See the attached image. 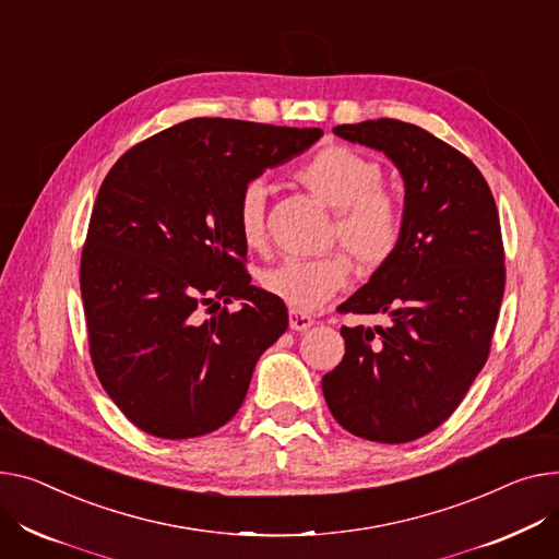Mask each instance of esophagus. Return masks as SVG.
<instances>
[{
  "mask_svg": "<svg viewBox=\"0 0 559 559\" xmlns=\"http://www.w3.org/2000/svg\"><path fill=\"white\" fill-rule=\"evenodd\" d=\"M312 323H314V319H312L310 314L289 310V328H292V330H296V332H304V330H308Z\"/></svg>",
  "mask_w": 559,
  "mask_h": 559,
  "instance_id": "obj_1",
  "label": "esophagus"
}]
</instances>
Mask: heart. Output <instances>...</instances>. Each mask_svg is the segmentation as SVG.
<instances>
[{
    "label": "heart",
    "instance_id": "obj_1",
    "mask_svg": "<svg viewBox=\"0 0 559 559\" xmlns=\"http://www.w3.org/2000/svg\"><path fill=\"white\" fill-rule=\"evenodd\" d=\"M294 177L337 211V238L364 267H380L395 253L404 231V209L382 186L378 162L346 145H325L308 157ZM267 186L249 181L236 206V225L249 249L265 245ZM350 260L342 251L319 258H287L260 276V285L294 312H314L350 283Z\"/></svg>",
    "mask_w": 559,
    "mask_h": 559
}]
</instances>
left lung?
Returning a JSON list of instances; mask_svg holds the SVG:
<instances>
[{
	"instance_id": "obj_1",
	"label": "left lung",
	"mask_w": 559,
	"mask_h": 559,
	"mask_svg": "<svg viewBox=\"0 0 559 559\" xmlns=\"http://www.w3.org/2000/svg\"><path fill=\"white\" fill-rule=\"evenodd\" d=\"M332 132L395 164L404 231L395 253L340 306L391 323L344 325L346 355L321 389L346 431L400 444L448 420L488 359L506 287L499 213L480 170L418 126L378 119Z\"/></svg>"
}]
</instances>
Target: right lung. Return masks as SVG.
<instances>
[{
  "label": "right lung",
  "mask_w": 559,
  "mask_h": 559,
  "mask_svg": "<svg viewBox=\"0 0 559 559\" xmlns=\"http://www.w3.org/2000/svg\"><path fill=\"white\" fill-rule=\"evenodd\" d=\"M321 134L191 119L130 147L103 179L81 258L90 353L141 431L195 438L236 416L258 357L287 330L283 301L245 272L238 198ZM213 298L241 308L200 322Z\"/></svg>",
  "instance_id": "obj_1"
}]
</instances>
